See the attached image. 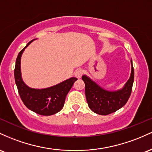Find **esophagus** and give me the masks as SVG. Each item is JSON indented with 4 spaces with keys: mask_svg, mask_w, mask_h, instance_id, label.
<instances>
[{
    "mask_svg": "<svg viewBox=\"0 0 152 152\" xmlns=\"http://www.w3.org/2000/svg\"><path fill=\"white\" fill-rule=\"evenodd\" d=\"M82 75H83V70H81V69H77V70L75 72V76L77 79L81 78Z\"/></svg>",
    "mask_w": 152,
    "mask_h": 152,
    "instance_id": "obj_1",
    "label": "esophagus"
}]
</instances>
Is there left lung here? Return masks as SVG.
I'll return each mask as SVG.
<instances>
[{
    "label": "left lung",
    "mask_w": 152,
    "mask_h": 152,
    "mask_svg": "<svg viewBox=\"0 0 152 152\" xmlns=\"http://www.w3.org/2000/svg\"><path fill=\"white\" fill-rule=\"evenodd\" d=\"M131 64L130 77L121 89L115 91L105 90L87 75L82 77L85 84V96L88 106L94 113L102 115H108L121 108L127 103L134 80L132 60Z\"/></svg>",
    "instance_id": "left-lung-1"
}]
</instances>
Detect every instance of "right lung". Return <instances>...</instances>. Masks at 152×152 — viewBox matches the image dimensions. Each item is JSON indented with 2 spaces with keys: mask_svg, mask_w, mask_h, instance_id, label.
<instances>
[{
  "mask_svg": "<svg viewBox=\"0 0 152 152\" xmlns=\"http://www.w3.org/2000/svg\"><path fill=\"white\" fill-rule=\"evenodd\" d=\"M34 40L28 42L18 54L14 69L15 82L22 101L29 110L39 115H54L62 110L67 93L77 79L71 77L59 84L44 89H34L27 86L21 77V59L24 49Z\"/></svg>",
  "mask_w": 152,
  "mask_h": 152,
  "instance_id": "1",
  "label": "right lung"
}]
</instances>
